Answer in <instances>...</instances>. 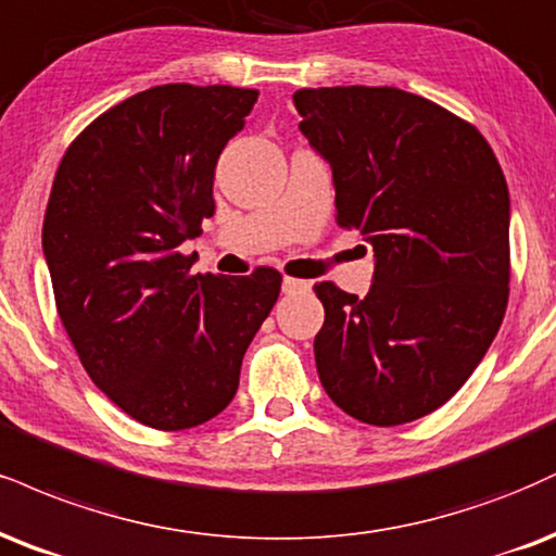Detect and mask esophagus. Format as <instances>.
Instances as JSON below:
<instances>
[{
  "label": "esophagus",
  "mask_w": 556,
  "mask_h": 556,
  "mask_svg": "<svg viewBox=\"0 0 556 556\" xmlns=\"http://www.w3.org/2000/svg\"><path fill=\"white\" fill-rule=\"evenodd\" d=\"M307 290H311V282H303V279H295V277H285L282 279L285 295H295V292H307Z\"/></svg>",
  "instance_id": "obj_1"
}]
</instances>
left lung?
<instances>
[{"label": "left lung", "instance_id": "left-lung-1", "mask_svg": "<svg viewBox=\"0 0 556 556\" xmlns=\"http://www.w3.org/2000/svg\"><path fill=\"white\" fill-rule=\"evenodd\" d=\"M292 103L331 165L339 227L376 251L365 298L316 285L318 378L359 422H414L469 380L505 318L503 168L477 126L399 87H305Z\"/></svg>", "mask_w": 556, "mask_h": 556}]
</instances>
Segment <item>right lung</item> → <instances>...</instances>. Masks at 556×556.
<instances>
[{
	"mask_svg": "<svg viewBox=\"0 0 556 556\" xmlns=\"http://www.w3.org/2000/svg\"><path fill=\"white\" fill-rule=\"evenodd\" d=\"M256 98L150 87L87 126L53 178L43 256L59 318L92 383L155 430H189L230 404L279 298L277 269L191 274L178 251L214 214V165Z\"/></svg>",
	"mask_w": 556,
	"mask_h": 556,
	"instance_id": "1",
	"label": "right lung"
}]
</instances>
